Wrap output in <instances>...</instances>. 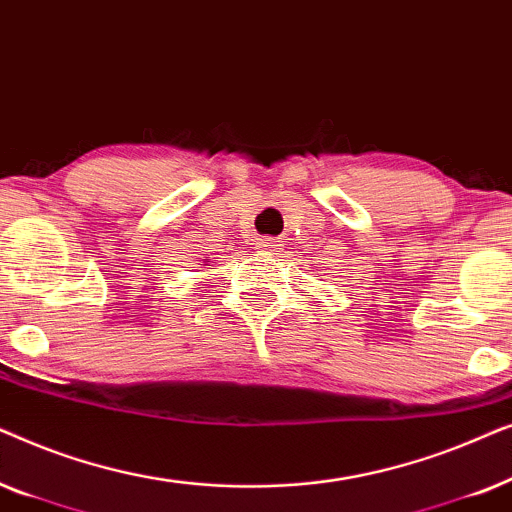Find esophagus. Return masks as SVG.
Returning <instances> with one entry per match:
<instances>
[{"mask_svg":"<svg viewBox=\"0 0 512 512\" xmlns=\"http://www.w3.org/2000/svg\"><path fill=\"white\" fill-rule=\"evenodd\" d=\"M256 249L258 251H265V254H272V251L279 249V242L272 240V237H258Z\"/></svg>","mask_w":512,"mask_h":512,"instance_id":"1","label":"esophagus"}]
</instances>
